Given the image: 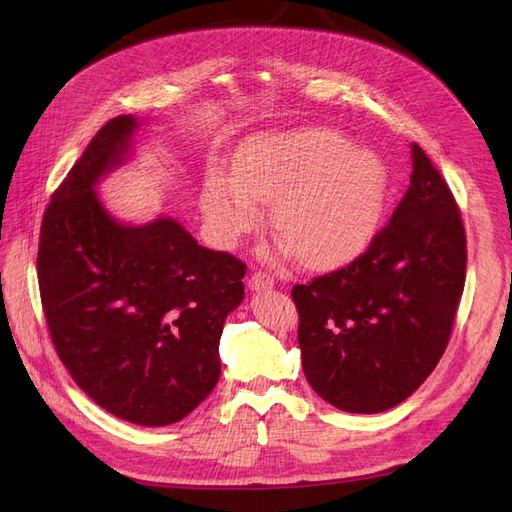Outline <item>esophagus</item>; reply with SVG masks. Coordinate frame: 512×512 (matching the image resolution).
I'll return each instance as SVG.
<instances>
[{
	"label": "esophagus",
	"mask_w": 512,
	"mask_h": 512,
	"mask_svg": "<svg viewBox=\"0 0 512 512\" xmlns=\"http://www.w3.org/2000/svg\"><path fill=\"white\" fill-rule=\"evenodd\" d=\"M250 288L252 290H265V288H273V277L267 273V271H254L252 275H250Z\"/></svg>",
	"instance_id": "34e87169"
}]
</instances>
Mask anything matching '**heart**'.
I'll list each match as a JSON object with an SVG mask.
<instances>
[{
  "label": "heart",
  "instance_id": "b5f03b06",
  "mask_svg": "<svg viewBox=\"0 0 512 512\" xmlns=\"http://www.w3.org/2000/svg\"><path fill=\"white\" fill-rule=\"evenodd\" d=\"M384 194L380 162L333 130L303 128L260 136L237 160V177L213 170L203 211L213 237L237 243L271 205V226L307 267L359 254L378 224Z\"/></svg>",
  "mask_w": 512,
  "mask_h": 512
}]
</instances>
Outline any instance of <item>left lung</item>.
I'll return each mask as SVG.
<instances>
[{
    "instance_id": "1",
    "label": "left lung",
    "mask_w": 512,
    "mask_h": 512,
    "mask_svg": "<svg viewBox=\"0 0 512 512\" xmlns=\"http://www.w3.org/2000/svg\"><path fill=\"white\" fill-rule=\"evenodd\" d=\"M466 262L457 200L414 143L410 185L391 222L350 265L292 288L312 389L354 414L408 399L451 339Z\"/></svg>"
}]
</instances>
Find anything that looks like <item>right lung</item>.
<instances>
[{
    "instance_id": "obj_1",
    "label": "right lung",
    "mask_w": 512,
    "mask_h": 512,
    "mask_svg": "<svg viewBox=\"0 0 512 512\" xmlns=\"http://www.w3.org/2000/svg\"><path fill=\"white\" fill-rule=\"evenodd\" d=\"M132 115L106 121L53 192L38 243V286L53 346L74 382L123 421H181L220 378L226 316L245 262L198 245L175 220L115 222L94 192L128 156Z\"/></svg>"
}]
</instances>
